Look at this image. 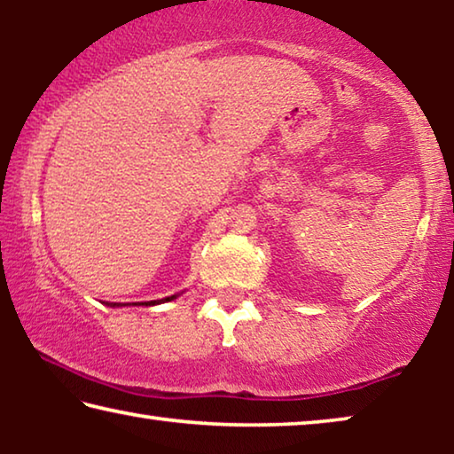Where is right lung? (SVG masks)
<instances>
[{
    "mask_svg": "<svg viewBox=\"0 0 454 454\" xmlns=\"http://www.w3.org/2000/svg\"><path fill=\"white\" fill-rule=\"evenodd\" d=\"M176 296H168V298H162V301H153V302H142V304H145V306H153V304H160V302H170V301H174ZM112 306H120V304H112Z\"/></svg>",
    "mask_w": 454,
    "mask_h": 454,
    "instance_id": "right-lung-1",
    "label": "right lung"
}]
</instances>
